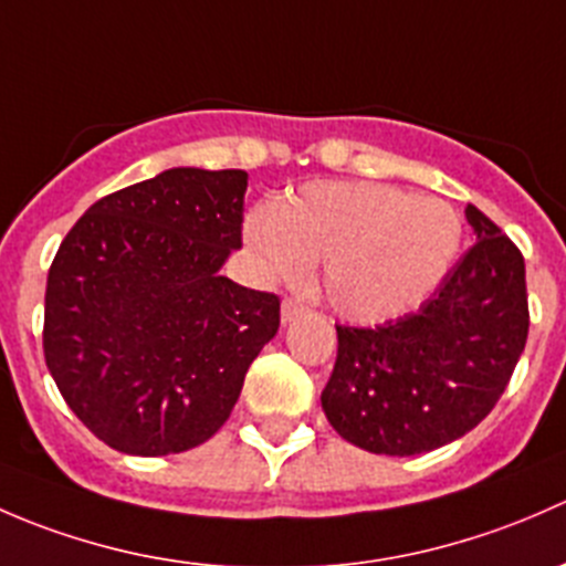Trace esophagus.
Wrapping results in <instances>:
<instances>
[{"label": "esophagus", "instance_id": "obj_1", "mask_svg": "<svg viewBox=\"0 0 566 566\" xmlns=\"http://www.w3.org/2000/svg\"><path fill=\"white\" fill-rule=\"evenodd\" d=\"M304 310L306 306L301 304L298 298H284L282 301V323H293V319L298 317Z\"/></svg>", "mask_w": 566, "mask_h": 566}]
</instances>
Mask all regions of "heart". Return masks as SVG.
I'll return each mask as SVG.
<instances>
[{
	"mask_svg": "<svg viewBox=\"0 0 566 566\" xmlns=\"http://www.w3.org/2000/svg\"><path fill=\"white\" fill-rule=\"evenodd\" d=\"M262 271L301 279L323 262V290L339 315L384 323L416 310L443 282L462 243L458 210L384 182H306L247 216Z\"/></svg>",
	"mask_w": 566,
	"mask_h": 566,
	"instance_id": "obj_1",
	"label": "heart"
}]
</instances>
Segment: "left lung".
<instances>
[{"instance_id":"1","label":"left lung","mask_w":566,"mask_h":566,"mask_svg":"<svg viewBox=\"0 0 566 566\" xmlns=\"http://www.w3.org/2000/svg\"><path fill=\"white\" fill-rule=\"evenodd\" d=\"M476 243L416 312L375 328L336 325L323 410L345 441L410 458L471 432L510 386L528 339L526 262L479 208Z\"/></svg>"}]
</instances>
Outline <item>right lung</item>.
Here are the masks:
<instances>
[{
    "label": "right lung",
    "instance_id": "right-lung-1",
    "mask_svg": "<svg viewBox=\"0 0 566 566\" xmlns=\"http://www.w3.org/2000/svg\"><path fill=\"white\" fill-rule=\"evenodd\" d=\"M243 169L177 167L106 193L45 282V367L95 438L125 454L188 452L230 419L279 295L221 276L243 247Z\"/></svg>",
    "mask_w": 566,
    "mask_h": 566
}]
</instances>
